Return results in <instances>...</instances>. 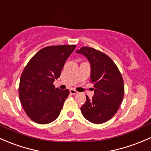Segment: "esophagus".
I'll use <instances>...</instances> for the list:
<instances>
[{"label":"esophagus","instance_id":"obj_1","mask_svg":"<svg viewBox=\"0 0 151 151\" xmlns=\"http://www.w3.org/2000/svg\"><path fill=\"white\" fill-rule=\"evenodd\" d=\"M70 92L71 94H78V91H76V90L73 89V88H71V89L70 90Z\"/></svg>","mask_w":151,"mask_h":151}]
</instances>
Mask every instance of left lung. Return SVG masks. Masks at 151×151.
Returning <instances> with one entry per match:
<instances>
[{
	"instance_id": "obj_1",
	"label": "left lung",
	"mask_w": 151,
	"mask_h": 151,
	"mask_svg": "<svg viewBox=\"0 0 151 151\" xmlns=\"http://www.w3.org/2000/svg\"><path fill=\"white\" fill-rule=\"evenodd\" d=\"M86 57L91 64V82L94 86L91 99L86 96L81 108L84 118L94 124H102L114 116L122 104L124 84L122 73L114 62L105 53L83 46L76 51Z\"/></svg>"
}]
</instances>
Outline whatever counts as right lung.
<instances>
[{
  "label": "right lung",
  "mask_w": 151,
  "mask_h": 151,
  "mask_svg": "<svg viewBox=\"0 0 151 151\" xmlns=\"http://www.w3.org/2000/svg\"><path fill=\"white\" fill-rule=\"evenodd\" d=\"M75 49L76 45L46 46L23 70L19 96L26 114L34 122L49 124L60 115L70 91L55 88L54 81L60 76L65 61Z\"/></svg>",
  "instance_id": "obj_1"
}]
</instances>
